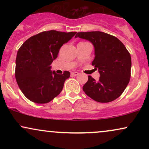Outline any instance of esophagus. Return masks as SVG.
<instances>
[{
	"instance_id": "1",
	"label": "esophagus",
	"mask_w": 149,
	"mask_h": 149,
	"mask_svg": "<svg viewBox=\"0 0 149 149\" xmlns=\"http://www.w3.org/2000/svg\"><path fill=\"white\" fill-rule=\"evenodd\" d=\"M78 72H77V71H74V72H72L71 73V74L73 75V76H78Z\"/></svg>"
}]
</instances>
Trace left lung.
<instances>
[{
    "instance_id": "1",
    "label": "left lung",
    "mask_w": 149,
    "mask_h": 149,
    "mask_svg": "<svg viewBox=\"0 0 149 149\" xmlns=\"http://www.w3.org/2000/svg\"><path fill=\"white\" fill-rule=\"evenodd\" d=\"M76 38L90 40L95 47V57L92 64L100 73L96 81L91 76L83 90L90 98L108 103L120 96L131 77V56L119 39L104 32H78Z\"/></svg>"
}]
</instances>
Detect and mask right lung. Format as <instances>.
<instances>
[{"mask_svg": "<svg viewBox=\"0 0 149 149\" xmlns=\"http://www.w3.org/2000/svg\"><path fill=\"white\" fill-rule=\"evenodd\" d=\"M76 32L55 30L42 31L22 44L16 58L15 78L19 88L28 100L37 104L52 101L62 90L69 71L57 74L50 65L57 57L59 49Z\"/></svg>", "mask_w": 149, "mask_h": 149, "instance_id": "obj_1", "label": "right lung"}]
</instances>
